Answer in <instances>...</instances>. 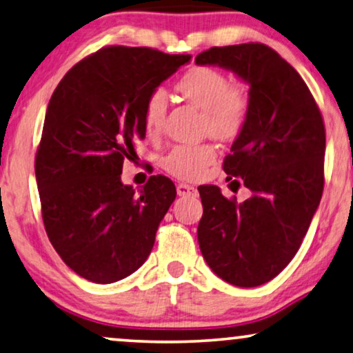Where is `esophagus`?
<instances>
[{
  "mask_svg": "<svg viewBox=\"0 0 353 353\" xmlns=\"http://www.w3.org/2000/svg\"><path fill=\"white\" fill-rule=\"evenodd\" d=\"M176 192L180 197H196L197 190L194 186L186 185V183H181V185L176 186Z\"/></svg>",
  "mask_w": 353,
  "mask_h": 353,
  "instance_id": "1",
  "label": "esophagus"
}]
</instances>
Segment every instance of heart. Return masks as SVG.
I'll use <instances>...</instances> for the list:
<instances>
[{
    "label": "heart",
    "mask_w": 353,
    "mask_h": 353,
    "mask_svg": "<svg viewBox=\"0 0 353 353\" xmlns=\"http://www.w3.org/2000/svg\"><path fill=\"white\" fill-rule=\"evenodd\" d=\"M176 90L204 112L205 132L216 139H231L248 120L250 101L244 86L230 85L223 72L212 67H192L178 80ZM167 114V94L154 90L144 104V127L149 134L161 130ZM216 156L212 144H180L162 159V167L173 176L194 180L205 172Z\"/></svg>",
    "instance_id": "b5f03b06"
}]
</instances>
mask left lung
<instances>
[{
	"label": "left lung",
	"instance_id": "obj_1",
	"mask_svg": "<svg viewBox=\"0 0 353 353\" xmlns=\"http://www.w3.org/2000/svg\"><path fill=\"white\" fill-rule=\"evenodd\" d=\"M194 62L233 72L249 86L248 120L223 170L252 196L238 204L219 186H201L197 241L216 276L255 288L286 268L320 205L325 125L302 77L262 43L215 46Z\"/></svg>",
	"mask_w": 353,
	"mask_h": 353
}]
</instances>
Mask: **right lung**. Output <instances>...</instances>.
I'll list each match as a JSON object with an SVG mask.
<instances>
[{
  "label": "right lung",
  "mask_w": 353,
  "mask_h": 353,
  "mask_svg": "<svg viewBox=\"0 0 353 353\" xmlns=\"http://www.w3.org/2000/svg\"><path fill=\"white\" fill-rule=\"evenodd\" d=\"M190 61L151 48H103L51 96L35 161L43 221L59 257L88 281L127 278L151 254L175 185L157 175L137 192L120 175L146 134L148 96Z\"/></svg>",
  "instance_id": "add662e5"
}]
</instances>
